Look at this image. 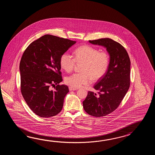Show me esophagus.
I'll return each instance as SVG.
<instances>
[{
  "mask_svg": "<svg viewBox=\"0 0 155 155\" xmlns=\"http://www.w3.org/2000/svg\"><path fill=\"white\" fill-rule=\"evenodd\" d=\"M69 89L70 91H74V90H77V88H76V87H71V86H70Z\"/></svg>",
  "mask_w": 155,
  "mask_h": 155,
  "instance_id": "obj_1",
  "label": "esophagus"
}]
</instances>
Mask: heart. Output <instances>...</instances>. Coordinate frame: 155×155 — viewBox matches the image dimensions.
<instances>
[{
  "label": "heart",
  "instance_id": "1",
  "mask_svg": "<svg viewBox=\"0 0 155 155\" xmlns=\"http://www.w3.org/2000/svg\"><path fill=\"white\" fill-rule=\"evenodd\" d=\"M74 58L67 52L60 58V65L67 73L73 71L76 63H82L81 73H75L65 79V83L73 87L89 85L92 80H98L105 75L110 65V55L105 51H100L92 46L85 45L76 48Z\"/></svg>",
  "mask_w": 155,
  "mask_h": 155
}]
</instances>
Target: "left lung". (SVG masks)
Instances as JSON below:
<instances>
[{
    "mask_svg": "<svg viewBox=\"0 0 155 155\" xmlns=\"http://www.w3.org/2000/svg\"><path fill=\"white\" fill-rule=\"evenodd\" d=\"M89 42L105 47L110 56L107 72L94 86L99 95L89 91L82 102L86 112L99 117L115 111L125 97L130 85L131 63L124 47L114 40L102 38Z\"/></svg>",
    "mask_w": 155,
    "mask_h": 155,
    "instance_id": "obj_1",
    "label": "left lung"
}]
</instances>
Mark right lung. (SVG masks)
I'll use <instances>...</instances> for the list:
<instances>
[{
	"label": "right lung",
	"mask_w": 155,
	"mask_h": 155,
	"mask_svg": "<svg viewBox=\"0 0 155 155\" xmlns=\"http://www.w3.org/2000/svg\"><path fill=\"white\" fill-rule=\"evenodd\" d=\"M76 43L46 34L27 47L20 60V90L27 105L41 117L56 115L63 109L68 86L63 81L60 58ZM56 84L53 91L51 86Z\"/></svg>",
	"instance_id": "1"
}]
</instances>
